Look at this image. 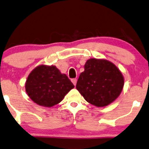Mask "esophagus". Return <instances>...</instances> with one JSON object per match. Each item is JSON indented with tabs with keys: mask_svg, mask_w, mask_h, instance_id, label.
Returning a JSON list of instances; mask_svg holds the SVG:
<instances>
[{
	"mask_svg": "<svg viewBox=\"0 0 149 149\" xmlns=\"http://www.w3.org/2000/svg\"><path fill=\"white\" fill-rule=\"evenodd\" d=\"M72 84H74V86H76V84H77V79H72Z\"/></svg>",
	"mask_w": 149,
	"mask_h": 149,
	"instance_id": "esophagus-1",
	"label": "esophagus"
}]
</instances>
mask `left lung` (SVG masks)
Segmentation results:
<instances>
[{
	"mask_svg": "<svg viewBox=\"0 0 149 149\" xmlns=\"http://www.w3.org/2000/svg\"><path fill=\"white\" fill-rule=\"evenodd\" d=\"M124 86V77L111 61L88 59L81 73L76 88L85 100L96 107H105L116 99Z\"/></svg>",
	"mask_w": 149,
	"mask_h": 149,
	"instance_id": "1",
	"label": "left lung"
}]
</instances>
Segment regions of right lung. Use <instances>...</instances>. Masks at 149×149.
I'll return each instance as SVG.
<instances>
[{
  "mask_svg": "<svg viewBox=\"0 0 149 149\" xmlns=\"http://www.w3.org/2000/svg\"><path fill=\"white\" fill-rule=\"evenodd\" d=\"M74 86L55 65H40L33 70L25 83V90L34 103L51 107L59 103Z\"/></svg>",
  "mask_w": 149,
  "mask_h": 149,
  "instance_id": "1",
  "label": "right lung"
}]
</instances>
